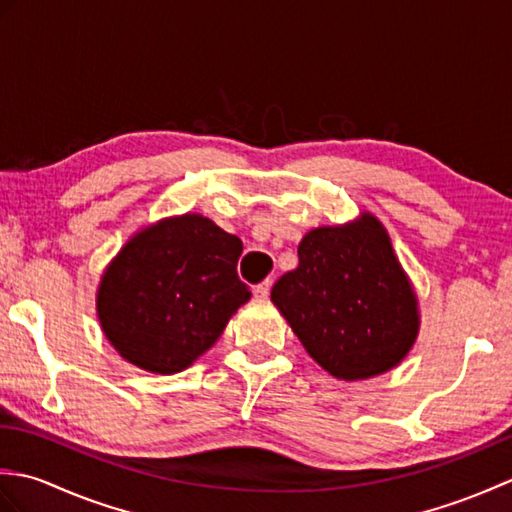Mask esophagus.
<instances>
[{
	"instance_id": "1",
	"label": "esophagus",
	"mask_w": 512,
	"mask_h": 512,
	"mask_svg": "<svg viewBox=\"0 0 512 512\" xmlns=\"http://www.w3.org/2000/svg\"><path fill=\"white\" fill-rule=\"evenodd\" d=\"M255 299L259 301H266L270 297V281H262V284L255 286Z\"/></svg>"
}]
</instances>
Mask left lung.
<instances>
[{
    "instance_id": "1",
    "label": "left lung",
    "mask_w": 512,
    "mask_h": 512,
    "mask_svg": "<svg viewBox=\"0 0 512 512\" xmlns=\"http://www.w3.org/2000/svg\"><path fill=\"white\" fill-rule=\"evenodd\" d=\"M299 266L270 292L306 352L347 383L389 372L420 332V306L383 222L317 226L297 248Z\"/></svg>"
}]
</instances>
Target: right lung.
Instances as JSON below:
<instances>
[{
	"instance_id": "add662e5",
	"label": "right lung",
	"mask_w": 512,
	"mask_h": 512,
	"mask_svg": "<svg viewBox=\"0 0 512 512\" xmlns=\"http://www.w3.org/2000/svg\"><path fill=\"white\" fill-rule=\"evenodd\" d=\"M242 239L209 217H162L105 266L96 317L114 350L151 374H178L211 350L250 290L237 277Z\"/></svg>"
}]
</instances>
